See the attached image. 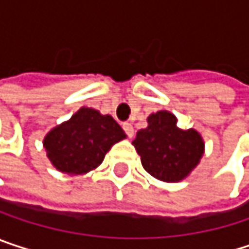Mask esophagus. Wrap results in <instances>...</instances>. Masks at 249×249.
I'll return each mask as SVG.
<instances>
[{
	"mask_svg": "<svg viewBox=\"0 0 249 249\" xmlns=\"http://www.w3.org/2000/svg\"><path fill=\"white\" fill-rule=\"evenodd\" d=\"M123 128H124L125 134L128 135V138H132L134 137V126L131 124H128V123H124L123 124Z\"/></svg>",
	"mask_w": 249,
	"mask_h": 249,
	"instance_id": "1",
	"label": "esophagus"
}]
</instances>
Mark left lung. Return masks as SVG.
I'll return each instance as SVG.
<instances>
[{
	"label": "left lung",
	"mask_w": 249,
	"mask_h": 249,
	"mask_svg": "<svg viewBox=\"0 0 249 249\" xmlns=\"http://www.w3.org/2000/svg\"><path fill=\"white\" fill-rule=\"evenodd\" d=\"M147 121L148 126L140 129L132 141L142 167L163 181L184 178L203 154L200 134L193 128H178L176 117L167 111L151 114Z\"/></svg>",
	"instance_id": "left-lung-1"
}]
</instances>
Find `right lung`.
Listing matches in <instances>:
<instances>
[{"mask_svg": "<svg viewBox=\"0 0 249 249\" xmlns=\"http://www.w3.org/2000/svg\"><path fill=\"white\" fill-rule=\"evenodd\" d=\"M125 137L111 115L80 108L69 121L53 128L43 144L49 160L59 172L83 174L96 169L109 148Z\"/></svg>", "mask_w": 249, "mask_h": 249, "instance_id": "obj_1", "label": "right lung"}]
</instances>
